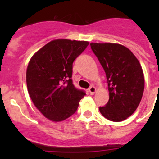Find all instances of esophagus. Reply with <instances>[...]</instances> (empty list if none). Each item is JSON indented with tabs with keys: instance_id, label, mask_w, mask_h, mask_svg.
<instances>
[{
	"instance_id": "34e87169",
	"label": "esophagus",
	"mask_w": 159,
	"mask_h": 159,
	"mask_svg": "<svg viewBox=\"0 0 159 159\" xmlns=\"http://www.w3.org/2000/svg\"><path fill=\"white\" fill-rule=\"evenodd\" d=\"M88 91H89L91 95H93V94L96 92V88H95L94 86H91L89 88H88Z\"/></svg>"
}]
</instances>
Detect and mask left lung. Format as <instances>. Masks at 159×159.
Masks as SVG:
<instances>
[{
  "instance_id": "1",
  "label": "left lung",
  "mask_w": 159,
  "mask_h": 159,
  "mask_svg": "<svg viewBox=\"0 0 159 159\" xmlns=\"http://www.w3.org/2000/svg\"><path fill=\"white\" fill-rule=\"evenodd\" d=\"M91 48L106 73L109 100L99 111L106 119L120 122L135 111L144 91V75L127 48L111 43H91Z\"/></svg>"
}]
</instances>
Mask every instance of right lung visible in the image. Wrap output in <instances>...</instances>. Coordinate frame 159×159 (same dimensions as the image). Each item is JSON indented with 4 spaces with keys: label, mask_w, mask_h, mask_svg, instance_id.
<instances>
[{
    "label": "right lung",
    "mask_w": 159,
    "mask_h": 159,
    "mask_svg": "<svg viewBox=\"0 0 159 159\" xmlns=\"http://www.w3.org/2000/svg\"><path fill=\"white\" fill-rule=\"evenodd\" d=\"M88 41L59 39L48 43L31 58L26 72L29 94L43 116L54 122L75 114L86 95L72 82V64Z\"/></svg>",
    "instance_id": "1"
}]
</instances>
